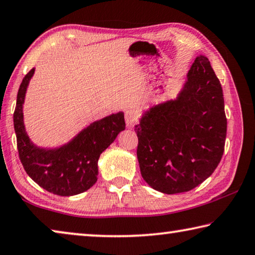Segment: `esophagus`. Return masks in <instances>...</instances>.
Here are the masks:
<instances>
[{
	"instance_id": "obj_1",
	"label": "esophagus",
	"mask_w": 255,
	"mask_h": 255,
	"mask_svg": "<svg viewBox=\"0 0 255 255\" xmlns=\"http://www.w3.org/2000/svg\"><path fill=\"white\" fill-rule=\"evenodd\" d=\"M137 122V116L135 112L128 110L125 112V123H127V127L128 128H132Z\"/></svg>"
}]
</instances>
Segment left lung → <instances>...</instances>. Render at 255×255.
I'll list each match as a JSON object with an SVG mask.
<instances>
[{
	"label": "left lung",
	"instance_id": "obj_1",
	"mask_svg": "<svg viewBox=\"0 0 255 255\" xmlns=\"http://www.w3.org/2000/svg\"><path fill=\"white\" fill-rule=\"evenodd\" d=\"M226 131L222 85L207 56L199 55L176 97L150 106L135 125L145 183L165 194L197 187L220 162Z\"/></svg>",
	"mask_w": 255,
	"mask_h": 255
}]
</instances>
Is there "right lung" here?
I'll return each mask as SVG.
<instances>
[{
	"instance_id": "add662e5",
	"label": "right lung",
	"mask_w": 255,
	"mask_h": 255,
	"mask_svg": "<svg viewBox=\"0 0 255 255\" xmlns=\"http://www.w3.org/2000/svg\"><path fill=\"white\" fill-rule=\"evenodd\" d=\"M33 74L35 69L23 78L13 114L20 160L29 177L44 190L62 197L80 194L97 182L98 159L125 128L124 113L95 121L57 147H40L29 137L23 121V104Z\"/></svg>"
}]
</instances>
